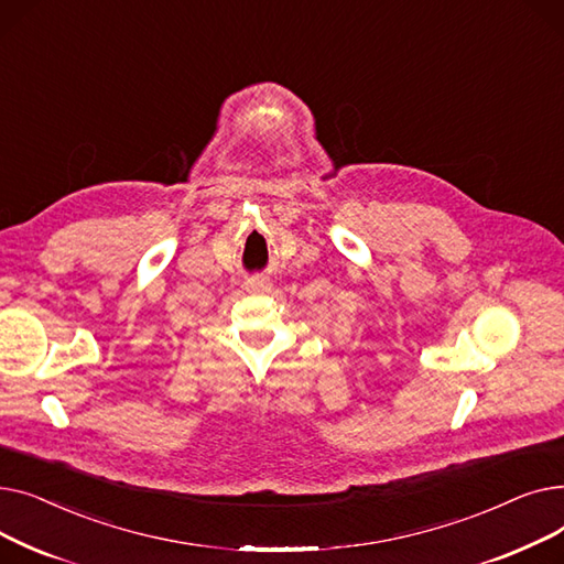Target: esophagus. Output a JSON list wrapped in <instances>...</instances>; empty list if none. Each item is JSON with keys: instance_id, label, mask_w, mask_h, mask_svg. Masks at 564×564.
Wrapping results in <instances>:
<instances>
[{"instance_id": "esophagus-1", "label": "esophagus", "mask_w": 564, "mask_h": 564, "mask_svg": "<svg viewBox=\"0 0 564 564\" xmlns=\"http://www.w3.org/2000/svg\"><path fill=\"white\" fill-rule=\"evenodd\" d=\"M245 288H247V292H251V294H264V292L272 290V283L267 281V279H249Z\"/></svg>"}]
</instances>
